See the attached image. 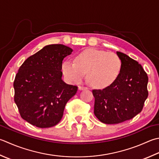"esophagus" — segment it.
<instances>
[{
    "label": "esophagus",
    "instance_id": "34e87169",
    "mask_svg": "<svg viewBox=\"0 0 159 159\" xmlns=\"http://www.w3.org/2000/svg\"><path fill=\"white\" fill-rule=\"evenodd\" d=\"M88 88L86 87H83V86H79V90H83V89H87Z\"/></svg>",
    "mask_w": 159,
    "mask_h": 159
}]
</instances>
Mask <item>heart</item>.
Instances as JSON below:
<instances>
[{
  "label": "heart",
  "mask_w": 159,
  "mask_h": 159,
  "mask_svg": "<svg viewBox=\"0 0 159 159\" xmlns=\"http://www.w3.org/2000/svg\"><path fill=\"white\" fill-rule=\"evenodd\" d=\"M121 69L122 62L117 54L96 49H85L76 55L75 61L66 60L61 65L62 72L67 81L79 83L88 71L92 85L97 88L112 85L119 78Z\"/></svg>",
  "instance_id": "obj_1"
}]
</instances>
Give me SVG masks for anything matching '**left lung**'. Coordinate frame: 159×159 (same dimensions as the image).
<instances>
[{
	"mask_svg": "<svg viewBox=\"0 0 159 159\" xmlns=\"http://www.w3.org/2000/svg\"><path fill=\"white\" fill-rule=\"evenodd\" d=\"M122 69L112 85L102 89H93L94 113L105 124H118L132 119L142 111L148 96V77L137 61L116 52Z\"/></svg>",
	"mask_w": 159,
	"mask_h": 159,
	"instance_id": "left-lung-1",
	"label": "left lung"
}]
</instances>
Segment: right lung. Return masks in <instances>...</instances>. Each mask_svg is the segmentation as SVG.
I'll return each instance as SVG.
<instances>
[{
	"label": "right lung",
	"instance_id": "right-lung-1",
	"mask_svg": "<svg viewBox=\"0 0 159 159\" xmlns=\"http://www.w3.org/2000/svg\"><path fill=\"white\" fill-rule=\"evenodd\" d=\"M72 52L64 45H46L20 67L14 82V101L28 123L48 128L60 122L65 105L78 89L62 80V63Z\"/></svg>",
	"mask_w": 159,
	"mask_h": 159
}]
</instances>
